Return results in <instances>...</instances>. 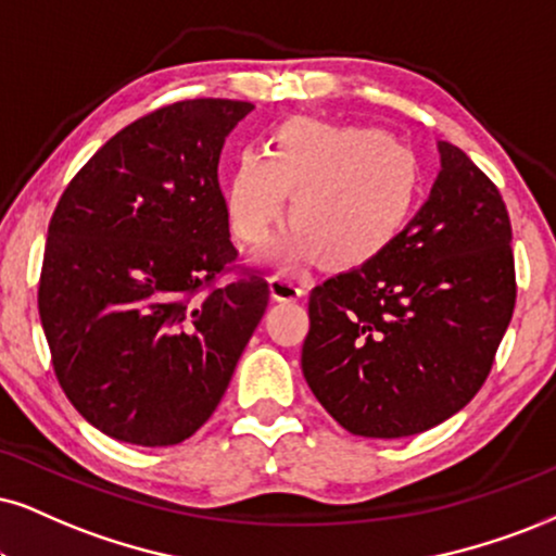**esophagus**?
<instances>
[{"mask_svg":"<svg viewBox=\"0 0 556 556\" xmlns=\"http://www.w3.org/2000/svg\"><path fill=\"white\" fill-rule=\"evenodd\" d=\"M270 296L276 301H296L299 296H304V286L296 278L278 273V276L270 278Z\"/></svg>","mask_w":556,"mask_h":556,"instance_id":"34e87169","label":"esophagus"}]
</instances>
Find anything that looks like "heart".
<instances>
[{
	"instance_id": "obj_1",
	"label": "heart",
	"mask_w": 556,
	"mask_h": 556,
	"mask_svg": "<svg viewBox=\"0 0 556 556\" xmlns=\"http://www.w3.org/2000/svg\"><path fill=\"white\" fill-rule=\"evenodd\" d=\"M422 167L413 149L368 126L286 123L270 156L242 152L226 185V216L237 239L260 247L291 195V260L361 267L381 257L413 222Z\"/></svg>"
}]
</instances>
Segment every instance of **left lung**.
I'll list each match as a JSON object with an SVG mask.
<instances>
[{
	"label": "left lung",
	"instance_id": "8db88e82",
	"mask_svg": "<svg viewBox=\"0 0 556 556\" xmlns=\"http://www.w3.org/2000/svg\"><path fill=\"white\" fill-rule=\"evenodd\" d=\"M404 235L309 293L301 371L348 433L404 438L467 407L516 306L503 195L462 149Z\"/></svg>",
	"mask_w": 556,
	"mask_h": 556
}]
</instances>
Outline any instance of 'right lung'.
<instances>
[{"mask_svg": "<svg viewBox=\"0 0 556 556\" xmlns=\"http://www.w3.org/2000/svg\"><path fill=\"white\" fill-rule=\"evenodd\" d=\"M182 100L134 121L66 185L43 252L38 312L56 379L115 441L175 445L214 415L267 309L237 250L218 156L252 111Z\"/></svg>", "mask_w": 556, "mask_h": 556, "instance_id": "obj_1", "label": "right lung"}]
</instances>
